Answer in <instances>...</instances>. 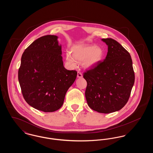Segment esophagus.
Instances as JSON below:
<instances>
[{
  "mask_svg": "<svg viewBox=\"0 0 153 153\" xmlns=\"http://www.w3.org/2000/svg\"><path fill=\"white\" fill-rule=\"evenodd\" d=\"M82 75L80 72H77V78H82Z\"/></svg>",
  "mask_w": 153,
  "mask_h": 153,
  "instance_id": "34e87169",
  "label": "esophagus"
}]
</instances>
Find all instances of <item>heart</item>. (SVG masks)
Returning a JSON list of instances; mask_svg holds the SVG:
<instances>
[{
	"label": "heart",
	"mask_w": 153,
	"mask_h": 153,
	"mask_svg": "<svg viewBox=\"0 0 153 153\" xmlns=\"http://www.w3.org/2000/svg\"><path fill=\"white\" fill-rule=\"evenodd\" d=\"M72 55L70 53L66 54V60L68 64L74 68L77 62H82V65L91 69L99 64L104 57L105 52L103 48L94 45L78 46L72 49Z\"/></svg>",
	"instance_id": "b5f03b06"
}]
</instances>
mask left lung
Segmentation results:
<instances>
[{
	"label": "left lung",
	"mask_w": 153,
	"mask_h": 153,
	"mask_svg": "<svg viewBox=\"0 0 153 153\" xmlns=\"http://www.w3.org/2000/svg\"><path fill=\"white\" fill-rule=\"evenodd\" d=\"M102 41L108 46L106 57L83 77L87 82L88 106L98 112L109 114L122 109L128 102L135 74L130 53L112 38Z\"/></svg>",
	"instance_id": "left-lung-1"
}]
</instances>
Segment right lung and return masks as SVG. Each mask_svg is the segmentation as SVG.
<instances>
[{
  "mask_svg": "<svg viewBox=\"0 0 153 153\" xmlns=\"http://www.w3.org/2000/svg\"><path fill=\"white\" fill-rule=\"evenodd\" d=\"M61 54L58 36L51 35L38 38L22 54L18 80L25 100L35 109H59L76 79V71L64 68Z\"/></svg>",
  "mask_w": 153,
  "mask_h": 153,
  "instance_id": "1",
  "label": "right lung"
}]
</instances>
